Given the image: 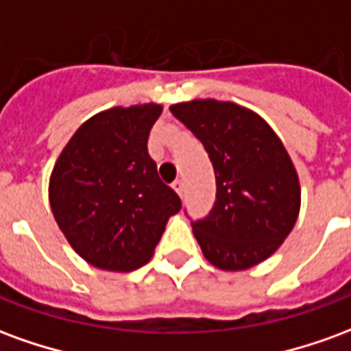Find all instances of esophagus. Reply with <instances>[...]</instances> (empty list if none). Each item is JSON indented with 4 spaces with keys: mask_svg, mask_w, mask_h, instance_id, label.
I'll return each instance as SVG.
<instances>
[{
    "mask_svg": "<svg viewBox=\"0 0 351 351\" xmlns=\"http://www.w3.org/2000/svg\"><path fill=\"white\" fill-rule=\"evenodd\" d=\"M173 190H175L176 193H178V195L182 197V193H184V182H182V180H180V178H176L175 182H173Z\"/></svg>",
    "mask_w": 351,
    "mask_h": 351,
    "instance_id": "obj_1",
    "label": "esophagus"
}]
</instances>
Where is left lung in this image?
I'll return each instance as SVG.
<instances>
[{"mask_svg": "<svg viewBox=\"0 0 351 351\" xmlns=\"http://www.w3.org/2000/svg\"><path fill=\"white\" fill-rule=\"evenodd\" d=\"M203 143L216 175V201L191 220L205 258L244 271L278 250L301 206V186L286 148L263 118L235 103L195 99L171 107Z\"/></svg>", "mask_w": 351, "mask_h": 351, "instance_id": "left-lung-1", "label": "left lung"}]
</instances>
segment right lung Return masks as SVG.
<instances>
[{"instance_id":"1","label":"right lung","mask_w":351,"mask_h":351,"mask_svg":"<svg viewBox=\"0 0 351 351\" xmlns=\"http://www.w3.org/2000/svg\"><path fill=\"white\" fill-rule=\"evenodd\" d=\"M160 114L154 103L99 112L80 125L54 165L52 214L73 250L93 267H143L182 208L146 146Z\"/></svg>"}]
</instances>
